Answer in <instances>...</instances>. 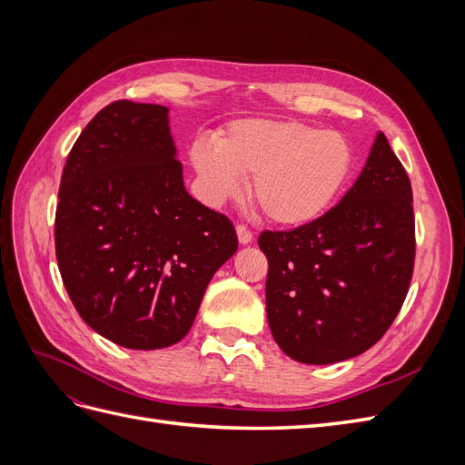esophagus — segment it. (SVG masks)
Returning <instances> with one entry per match:
<instances>
[{
	"mask_svg": "<svg viewBox=\"0 0 465 465\" xmlns=\"http://www.w3.org/2000/svg\"><path fill=\"white\" fill-rule=\"evenodd\" d=\"M236 236H238V242H241V244H250L252 238H254V234H252V231L248 227H244V224H238Z\"/></svg>",
	"mask_w": 465,
	"mask_h": 465,
	"instance_id": "1",
	"label": "esophagus"
}]
</instances>
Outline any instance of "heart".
I'll return each instance as SVG.
<instances>
[{
	"label": "heart",
	"mask_w": 465,
	"mask_h": 465,
	"mask_svg": "<svg viewBox=\"0 0 465 465\" xmlns=\"http://www.w3.org/2000/svg\"><path fill=\"white\" fill-rule=\"evenodd\" d=\"M190 161L207 203H223L252 174L250 198L279 227H304L331 207L353 171V147L337 132L301 122L246 118L215 143L198 139Z\"/></svg>",
	"instance_id": "b5f03b06"
}]
</instances>
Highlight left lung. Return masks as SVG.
<instances>
[{
  "label": "left lung",
  "instance_id": "obj_1",
  "mask_svg": "<svg viewBox=\"0 0 465 465\" xmlns=\"http://www.w3.org/2000/svg\"><path fill=\"white\" fill-rule=\"evenodd\" d=\"M411 182L382 132L355 184L304 227L260 234L270 263L267 322L285 355L331 364L371 349L396 320L413 275Z\"/></svg>",
  "mask_w": 465,
  "mask_h": 465
}]
</instances>
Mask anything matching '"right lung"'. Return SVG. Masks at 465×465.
<instances>
[{
	"mask_svg": "<svg viewBox=\"0 0 465 465\" xmlns=\"http://www.w3.org/2000/svg\"><path fill=\"white\" fill-rule=\"evenodd\" d=\"M58 198L55 258L79 316L128 349L178 343L238 241L186 192L168 108L104 106L69 153Z\"/></svg>",
	"mask_w": 465,
	"mask_h": 465,
	"instance_id": "right-lung-1",
	"label": "right lung"
}]
</instances>
